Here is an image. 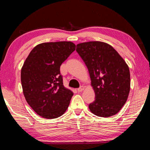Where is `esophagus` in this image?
<instances>
[{
    "instance_id": "obj_1",
    "label": "esophagus",
    "mask_w": 150,
    "mask_h": 150,
    "mask_svg": "<svg viewBox=\"0 0 150 150\" xmlns=\"http://www.w3.org/2000/svg\"><path fill=\"white\" fill-rule=\"evenodd\" d=\"M83 90H84V87L83 86H81V87H79V88H77V91L79 93V92H81V91H83Z\"/></svg>"
}]
</instances>
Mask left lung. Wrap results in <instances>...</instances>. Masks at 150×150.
<instances>
[{
    "label": "left lung",
    "mask_w": 150,
    "mask_h": 150,
    "mask_svg": "<svg viewBox=\"0 0 150 150\" xmlns=\"http://www.w3.org/2000/svg\"><path fill=\"white\" fill-rule=\"evenodd\" d=\"M76 51L89 73L95 100L88 105L91 112L108 118L117 114L128 99L130 74L128 65L106 43L93 41L77 45Z\"/></svg>",
    "instance_id": "1"
}]
</instances>
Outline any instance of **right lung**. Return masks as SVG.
Returning a JSON list of instances; mask_svg holds the SVG:
<instances>
[{"mask_svg":"<svg viewBox=\"0 0 150 150\" xmlns=\"http://www.w3.org/2000/svg\"><path fill=\"white\" fill-rule=\"evenodd\" d=\"M71 42H45L30 52L21 69L24 97L36 114L47 119L67 110L73 95L63 86L60 66L75 50Z\"/></svg>","mask_w":150,"mask_h":150,"instance_id":"obj_1","label":"right lung"}]
</instances>
